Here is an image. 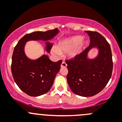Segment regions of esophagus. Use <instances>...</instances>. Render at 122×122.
I'll return each mask as SVG.
<instances>
[{
  "mask_svg": "<svg viewBox=\"0 0 122 122\" xmlns=\"http://www.w3.org/2000/svg\"><path fill=\"white\" fill-rule=\"evenodd\" d=\"M67 64L66 63V62H64V61H63V62H62V64H61V67H67Z\"/></svg>",
  "mask_w": 122,
  "mask_h": 122,
  "instance_id": "34e87169",
  "label": "esophagus"
}]
</instances>
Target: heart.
Segmentation results:
<instances>
[{
	"instance_id": "1",
	"label": "heart",
	"mask_w": 122,
	"mask_h": 122,
	"mask_svg": "<svg viewBox=\"0 0 122 122\" xmlns=\"http://www.w3.org/2000/svg\"><path fill=\"white\" fill-rule=\"evenodd\" d=\"M85 45V40L80 36H73L60 41L56 47H53L52 52L57 56L68 53L70 58H74L81 52Z\"/></svg>"
}]
</instances>
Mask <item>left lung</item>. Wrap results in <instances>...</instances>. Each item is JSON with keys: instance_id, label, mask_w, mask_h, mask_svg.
Masks as SVG:
<instances>
[{"instance_id": "1", "label": "left lung", "mask_w": 122, "mask_h": 122, "mask_svg": "<svg viewBox=\"0 0 122 122\" xmlns=\"http://www.w3.org/2000/svg\"><path fill=\"white\" fill-rule=\"evenodd\" d=\"M90 38L89 46L73 60H67V80L73 92L88 97L100 92L108 83L113 71L110 46L106 39L96 31H85ZM99 51L96 57L88 58L90 51Z\"/></svg>"}]
</instances>
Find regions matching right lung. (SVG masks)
Listing matches in <instances>:
<instances>
[{
	"label": "right lung",
	"instance_id": "right-lung-1",
	"mask_svg": "<svg viewBox=\"0 0 122 122\" xmlns=\"http://www.w3.org/2000/svg\"><path fill=\"white\" fill-rule=\"evenodd\" d=\"M58 33V30L55 28L45 32L35 31L27 34L14 48L11 64L13 78L20 89L30 96L38 97L48 92L60 71L62 61L53 62L46 55L31 60L25 54V45L30 41H45L46 51L49 53L53 45L48 41L52 39Z\"/></svg>",
	"mask_w": 122,
	"mask_h": 122
}]
</instances>
